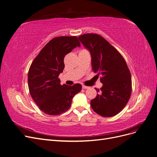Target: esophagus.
<instances>
[{
  "instance_id": "obj_1",
  "label": "esophagus",
  "mask_w": 157,
  "mask_h": 157,
  "mask_svg": "<svg viewBox=\"0 0 157 157\" xmlns=\"http://www.w3.org/2000/svg\"><path fill=\"white\" fill-rule=\"evenodd\" d=\"M90 87L88 86H84V85H82V89H88Z\"/></svg>"
}]
</instances>
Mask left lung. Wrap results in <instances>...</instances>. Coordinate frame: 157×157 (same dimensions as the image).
I'll return each mask as SVG.
<instances>
[{
  "label": "left lung",
  "mask_w": 157,
  "mask_h": 157,
  "mask_svg": "<svg viewBox=\"0 0 157 157\" xmlns=\"http://www.w3.org/2000/svg\"><path fill=\"white\" fill-rule=\"evenodd\" d=\"M89 50L94 72L100 75L102 87L97 97L91 100L93 110L104 117L120 113L127 104L131 93V77L122 56L117 50L97 34L87 33L78 36Z\"/></svg>",
  "instance_id": "obj_1"
}]
</instances>
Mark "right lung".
<instances>
[{
    "label": "right lung",
    "mask_w": 157,
    "mask_h": 157,
    "mask_svg": "<svg viewBox=\"0 0 157 157\" xmlns=\"http://www.w3.org/2000/svg\"><path fill=\"white\" fill-rule=\"evenodd\" d=\"M80 44L77 36H58L44 47L31 63L28 82L30 95L39 109L49 115H57L70 108L73 97L82 85L60 84L59 75L64 68V59Z\"/></svg>",
    "instance_id": "right-lung-1"
}]
</instances>
